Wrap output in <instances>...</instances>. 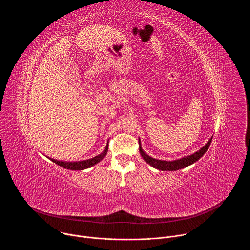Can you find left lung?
I'll use <instances>...</instances> for the list:
<instances>
[{
  "mask_svg": "<svg viewBox=\"0 0 250 250\" xmlns=\"http://www.w3.org/2000/svg\"><path fill=\"white\" fill-rule=\"evenodd\" d=\"M207 149H208V146L207 147L205 146L204 150L202 148L199 152H196L192 156H188V158H183V159H180V160L169 161V162L168 161H161V160L153 159V158L149 157L148 155H146L142 150H140V154H141L142 158L146 160V162H147L152 167H154V168H156L158 170H162V171H176V170L185 168V167L195 163L196 161H198L205 154Z\"/></svg>",
  "mask_w": 250,
  "mask_h": 250,
  "instance_id": "8db88e82",
  "label": "left lung"
}]
</instances>
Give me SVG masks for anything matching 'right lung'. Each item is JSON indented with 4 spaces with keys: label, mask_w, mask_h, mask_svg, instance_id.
Masks as SVG:
<instances>
[{
    "label": "right lung",
    "mask_w": 250,
    "mask_h": 250,
    "mask_svg": "<svg viewBox=\"0 0 250 250\" xmlns=\"http://www.w3.org/2000/svg\"><path fill=\"white\" fill-rule=\"evenodd\" d=\"M108 146H105L104 150L99 154L98 156L94 157V158H91V159H88V160H83V161H78V162H64V161H58V160H55V159H51V161H53L54 163L58 164L59 166L63 167V168H66V169H70V170H83V169H86V168H89L95 164H97L98 162H100L106 154V152H108Z\"/></svg>",
    "instance_id": "obj_1"
}]
</instances>
